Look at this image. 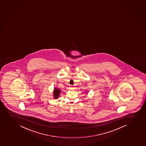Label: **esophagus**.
Segmentation results:
<instances>
[{
	"mask_svg": "<svg viewBox=\"0 0 146 146\" xmlns=\"http://www.w3.org/2000/svg\"><path fill=\"white\" fill-rule=\"evenodd\" d=\"M70 88H72V85H71Z\"/></svg>",
	"mask_w": 146,
	"mask_h": 146,
	"instance_id": "34e87169",
	"label": "esophagus"
}]
</instances>
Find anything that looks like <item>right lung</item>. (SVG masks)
<instances>
[{"instance_id": "right-lung-1", "label": "right lung", "mask_w": 146, "mask_h": 146, "mask_svg": "<svg viewBox=\"0 0 146 146\" xmlns=\"http://www.w3.org/2000/svg\"><path fill=\"white\" fill-rule=\"evenodd\" d=\"M60 90L57 88L54 89V99H57L58 98L59 95L60 94Z\"/></svg>"}]
</instances>
